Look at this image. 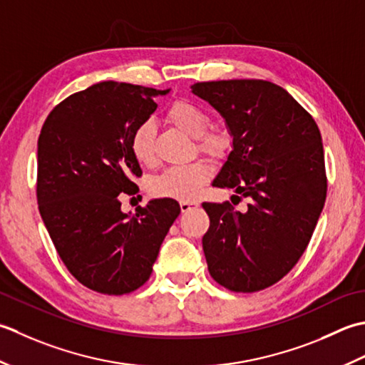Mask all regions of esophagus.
Here are the masks:
<instances>
[{
	"label": "esophagus",
	"mask_w": 365,
	"mask_h": 365,
	"mask_svg": "<svg viewBox=\"0 0 365 365\" xmlns=\"http://www.w3.org/2000/svg\"><path fill=\"white\" fill-rule=\"evenodd\" d=\"M200 203L198 202H195V200H182V202H180V207H181V211L182 212H187V211H190V210H193V207H197Z\"/></svg>",
	"instance_id": "obj_1"
}]
</instances>
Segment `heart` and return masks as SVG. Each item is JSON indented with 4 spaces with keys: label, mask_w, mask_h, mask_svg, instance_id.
<instances>
[{
    "label": "heart",
    "mask_w": 365,
    "mask_h": 365,
    "mask_svg": "<svg viewBox=\"0 0 365 365\" xmlns=\"http://www.w3.org/2000/svg\"><path fill=\"white\" fill-rule=\"evenodd\" d=\"M165 118L175 128L185 132L197 140L198 150L217 158L230 146V137L225 130L219 128H207L210 116L206 111L187 99H175L170 103ZM155 129L151 121H143L133 129L130 135V150L141 165H153L155 159L154 153ZM207 168L203 163L195 162L184 167H172L155 176L151 182V193L159 198L192 200L206 181Z\"/></svg>",
    "instance_id": "1"
}]
</instances>
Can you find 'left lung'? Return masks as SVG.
<instances>
[{
    "instance_id": "1",
    "label": "left lung",
    "mask_w": 365,
    "mask_h": 365,
    "mask_svg": "<svg viewBox=\"0 0 365 365\" xmlns=\"http://www.w3.org/2000/svg\"><path fill=\"white\" fill-rule=\"evenodd\" d=\"M192 89L233 135L212 185L249 200L244 212L230 202L202 205L210 215L207 271L230 292L255 293L284 279L314 235L328 190L322 133L309 111L271 81H202Z\"/></svg>"
}]
</instances>
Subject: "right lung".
Here are the masks:
<instances>
[{
  "label": "right lung",
  "instance_id": "add662e5",
  "mask_svg": "<svg viewBox=\"0 0 365 365\" xmlns=\"http://www.w3.org/2000/svg\"><path fill=\"white\" fill-rule=\"evenodd\" d=\"M140 85L101 81L50 111L37 140L36 197L59 258L81 285L102 294L135 292L150 279L162 241L181 207L151 200L133 215L120 198L141 176L130 135L167 94Z\"/></svg>",
  "mask_w": 365,
  "mask_h": 365
}]
</instances>
